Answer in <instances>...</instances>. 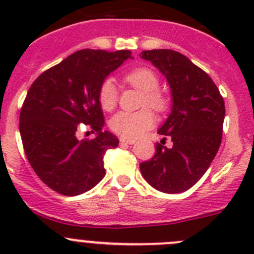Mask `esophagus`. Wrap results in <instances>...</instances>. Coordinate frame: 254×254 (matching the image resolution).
I'll list each match as a JSON object with an SVG mask.
<instances>
[{
  "label": "esophagus",
  "mask_w": 254,
  "mask_h": 254,
  "mask_svg": "<svg viewBox=\"0 0 254 254\" xmlns=\"http://www.w3.org/2000/svg\"><path fill=\"white\" fill-rule=\"evenodd\" d=\"M120 142H122V143H127V145H132V143H135V140H132V139H124V137H122V139H120Z\"/></svg>",
  "instance_id": "obj_1"
}]
</instances>
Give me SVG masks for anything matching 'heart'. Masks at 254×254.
<instances>
[{
    "instance_id": "heart-1",
    "label": "heart",
    "mask_w": 254,
    "mask_h": 254,
    "mask_svg": "<svg viewBox=\"0 0 254 254\" xmlns=\"http://www.w3.org/2000/svg\"><path fill=\"white\" fill-rule=\"evenodd\" d=\"M127 83L143 93L142 106H147L155 111L162 112L167 107V99L158 92L160 79L152 70L147 67H137L125 76ZM118 102V89L114 79L107 78L99 88V103L104 111H112ZM155 115L150 109L137 112H118L112 117L111 129L124 139H136L146 130L155 125Z\"/></svg>"
}]
</instances>
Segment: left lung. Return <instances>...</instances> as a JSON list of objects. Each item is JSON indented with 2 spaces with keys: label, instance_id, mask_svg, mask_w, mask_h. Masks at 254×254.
<instances>
[{
  "label": "left lung",
  "instance_id": "1",
  "mask_svg": "<svg viewBox=\"0 0 254 254\" xmlns=\"http://www.w3.org/2000/svg\"><path fill=\"white\" fill-rule=\"evenodd\" d=\"M140 56L150 61L170 84L172 107L158 134L173 142L171 148L158 143L155 156L140 163V171L157 190L182 193L203 177L219 151L224 99L210 76L183 54L156 49L142 51Z\"/></svg>",
  "mask_w": 254,
  "mask_h": 254
}]
</instances>
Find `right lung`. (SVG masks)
I'll return each instance as SVG.
<instances>
[{
	"label": "right lung",
	"mask_w": 254,
	"mask_h": 254,
	"mask_svg": "<svg viewBox=\"0 0 254 254\" xmlns=\"http://www.w3.org/2000/svg\"><path fill=\"white\" fill-rule=\"evenodd\" d=\"M127 59H132L129 50L83 49L43 72L30 86L19 115L20 137L30 166L53 190L79 195L106 175L103 156L119 140L102 130L99 88ZM81 124L96 131L94 139H77Z\"/></svg>",
	"instance_id": "1"
}]
</instances>
